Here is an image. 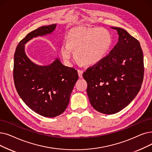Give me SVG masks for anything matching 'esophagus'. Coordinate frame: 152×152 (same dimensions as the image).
I'll return each instance as SVG.
<instances>
[{
	"instance_id": "obj_1",
	"label": "esophagus",
	"mask_w": 152,
	"mask_h": 152,
	"mask_svg": "<svg viewBox=\"0 0 152 152\" xmlns=\"http://www.w3.org/2000/svg\"><path fill=\"white\" fill-rule=\"evenodd\" d=\"M77 73H78V76L80 78L83 77V71L81 70V69H77Z\"/></svg>"
}]
</instances>
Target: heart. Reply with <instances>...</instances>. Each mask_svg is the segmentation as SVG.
Masks as SVG:
<instances>
[{"label": "heart", "instance_id": "heart-1", "mask_svg": "<svg viewBox=\"0 0 152 152\" xmlns=\"http://www.w3.org/2000/svg\"><path fill=\"white\" fill-rule=\"evenodd\" d=\"M113 43L110 32L104 28L77 27L68 34L66 42L63 43L60 53L67 66L71 65L72 51L77 60L86 66L100 63L107 55Z\"/></svg>", "mask_w": 152, "mask_h": 152}]
</instances>
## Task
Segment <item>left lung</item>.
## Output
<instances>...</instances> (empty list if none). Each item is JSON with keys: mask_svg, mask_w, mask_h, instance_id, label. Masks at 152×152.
Returning a JSON list of instances; mask_svg holds the SVG:
<instances>
[{"mask_svg": "<svg viewBox=\"0 0 152 152\" xmlns=\"http://www.w3.org/2000/svg\"><path fill=\"white\" fill-rule=\"evenodd\" d=\"M111 28L117 31V43L100 63L83 74L91 105L105 114H115L132 101L141 88L144 75L139 42L123 28Z\"/></svg>", "mask_w": 152, "mask_h": 152, "instance_id": "left-lung-1", "label": "left lung"}]
</instances>
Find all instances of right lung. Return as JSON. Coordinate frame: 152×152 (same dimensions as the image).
<instances>
[{"mask_svg": "<svg viewBox=\"0 0 152 152\" xmlns=\"http://www.w3.org/2000/svg\"><path fill=\"white\" fill-rule=\"evenodd\" d=\"M56 27L52 24L31 31L20 42L14 54V80L18 94L29 108L46 117H56L67 108L77 72L58 58L49 65L36 64L25 54V45L32 38L51 34Z\"/></svg>", "mask_w": 152, "mask_h": 152, "instance_id": "1", "label": "right lung"}]
</instances>
